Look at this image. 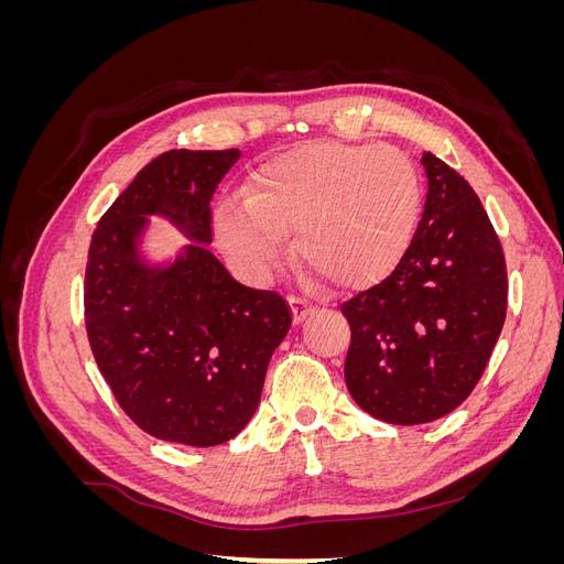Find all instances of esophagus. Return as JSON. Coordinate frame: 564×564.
<instances>
[{"instance_id":"34e87169","label":"esophagus","mask_w":564,"mask_h":564,"mask_svg":"<svg viewBox=\"0 0 564 564\" xmlns=\"http://www.w3.org/2000/svg\"><path fill=\"white\" fill-rule=\"evenodd\" d=\"M289 305H292V317H294V324H301L305 317H308L315 308L311 303H305L301 299H292L289 301Z\"/></svg>"}]
</instances>
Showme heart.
<instances>
[{
  "instance_id": "heart-1",
  "label": "heart",
  "mask_w": 564,
  "mask_h": 564,
  "mask_svg": "<svg viewBox=\"0 0 564 564\" xmlns=\"http://www.w3.org/2000/svg\"><path fill=\"white\" fill-rule=\"evenodd\" d=\"M423 187L398 148L305 143L270 158L247 199L214 216L216 242L245 278L261 282L289 256L338 289H367L400 265L414 240Z\"/></svg>"
}]
</instances>
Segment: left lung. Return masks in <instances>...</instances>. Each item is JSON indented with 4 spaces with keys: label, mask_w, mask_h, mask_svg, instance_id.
Returning a JSON list of instances; mask_svg holds the SVG:
<instances>
[{
    "label": "left lung",
    "mask_w": 564,
    "mask_h": 564,
    "mask_svg": "<svg viewBox=\"0 0 564 564\" xmlns=\"http://www.w3.org/2000/svg\"><path fill=\"white\" fill-rule=\"evenodd\" d=\"M429 195L404 259L340 305L350 324L346 386L373 419L416 425L445 416L480 381L503 329L501 242L464 176L433 152Z\"/></svg>",
    "instance_id": "8db88e82"
}]
</instances>
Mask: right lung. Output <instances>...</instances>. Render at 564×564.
I'll return each instance as SVG.
<instances>
[{
  "label": "right lung",
  "mask_w": 564,
  "mask_h": 564,
  "mask_svg": "<svg viewBox=\"0 0 564 564\" xmlns=\"http://www.w3.org/2000/svg\"><path fill=\"white\" fill-rule=\"evenodd\" d=\"M240 150H169L143 166L91 237L84 319L96 365L148 435L216 447L251 421L292 313L230 278L212 245L209 202ZM148 215L192 240L174 262L140 251Z\"/></svg>",
  "instance_id": "1"
}]
</instances>
